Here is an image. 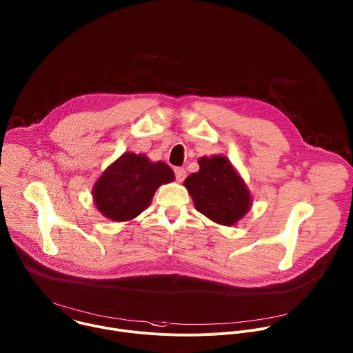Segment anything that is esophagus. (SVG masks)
Segmentation results:
<instances>
[{
  "instance_id": "1",
  "label": "esophagus",
  "mask_w": 353,
  "mask_h": 353,
  "mask_svg": "<svg viewBox=\"0 0 353 353\" xmlns=\"http://www.w3.org/2000/svg\"><path fill=\"white\" fill-rule=\"evenodd\" d=\"M185 170L183 168H176L174 169V176H176V180L177 181H183L185 179Z\"/></svg>"
}]
</instances>
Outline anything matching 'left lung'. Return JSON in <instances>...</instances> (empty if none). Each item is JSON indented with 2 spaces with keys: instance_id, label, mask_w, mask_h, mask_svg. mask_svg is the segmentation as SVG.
Instances as JSON below:
<instances>
[{
  "instance_id": "obj_1",
  "label": "left lung",
  "mask_w": 353,
  "mask_h": 353,
  "mask_svg": "<svg viewBox=\"0 0 353 353\" xmlns=\"http://www.w3.org/2000/svg\"><path fill=\"white\" fill-rule=\"evenodd\" d=\"M198 162L199 172L184 181L196 210L223 225L237 223L251 206L244 181L221 155L203 157Z\"/></svg>"
}]
</instances>
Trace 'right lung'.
<instances>
[{"mask_svg": "<svg viewBox=\"0 0 353 353\" xmlns=\"http://www.w3.org/2000/svg\"><path fill=\"white\" fill-rule=\"evenodd\" d=\"M173 179L166 163H151L144 155L126 152L95 183L94 201L103 216L114 221L132 220L150 206L158 187Z\"/></svg>", "mask_w": 353, "mask_h": 353, "instance_id": "obj_1", "label": "right lung"}]
</instances>
